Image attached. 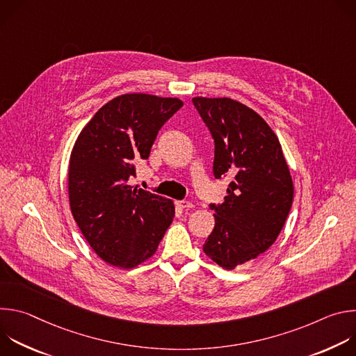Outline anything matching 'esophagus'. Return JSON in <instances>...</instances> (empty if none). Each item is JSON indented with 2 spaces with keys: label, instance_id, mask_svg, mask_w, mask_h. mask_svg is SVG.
<instances>
[{
  "label": "esophagus",
  "instance_id": "esophagus-1",
  "mask_svg": "<svg viewBox=\"0 0 356 356\" xmlns=\"http://www.w3.org/2000/svg\"><path fill=\"white\" fill-rule=\"evenodd\" d=\"M176 206L179 207V209H181V210H191L193 209V204L190 201H184V200H181V201H177L176 202Z\"/></svg>",
  "mask_w": 356,
  "mask_h": 356
}]
</instances>
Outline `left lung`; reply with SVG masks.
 <instances>
[{
	"label": "left lung",
	"instance_id": "8db88e82",
	"mask_svg": "<svg viewBox=\"0 0 356 356\" xmlns=\"http://www.w3.org/2000/svg\"><path fill=\"white\" fill-rule=\"evenodd\" d=\"M214 139L216 179L229 177L224 202H210L216 227L204 252L225 269L258 258L280 234L293 181L277 136L261 115L231 98H193Z\"/></svg>",
	"mask_w": 356,
	"mask_h": 356
}]
</instances>
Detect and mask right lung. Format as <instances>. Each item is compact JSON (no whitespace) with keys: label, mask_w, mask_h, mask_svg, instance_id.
Listing matches in <instances>:
<instances>
[{"label":"right lung","mask_w":356,"mask_h":356,"mask_svg":"<svg viewBox=\"0 0 356 356\" xmlns=\"http://www.w3.org/2000/svg\"><path fill=\"white\" fill-rule=\"evenodd\" d=\"M181 107L177 98L120 95L97 111L74 143L69 165L72 214L94 252L110 265L131 269L150 258L173 221L172 200L128 180Z\"/></svg>","instance_id":"right-lung-1"}]
</instances>
